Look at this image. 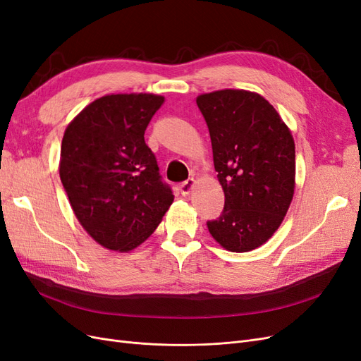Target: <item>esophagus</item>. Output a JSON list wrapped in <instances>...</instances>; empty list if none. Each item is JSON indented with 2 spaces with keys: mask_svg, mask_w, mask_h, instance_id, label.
Instances as JSON below:
<instances>
[{
  "mask_svg": "<svg viewBox=\"0 0 361 361\" xmlns=\"http://www.w3.org/2000/svg\"><path fill=\"white\" fill-rule=\"evenodd\" d=\"M194 185H195L194 178H190V179H187L185 182H182V183L179 185V191H180V194H182V195H188V194L191 192V190H192Z\"/></svg>",
  "mask_w": 361,
  "mask_h": 361,
  "instance_id": "obj_1",
  "label": "esophagus"
}]
</instances>
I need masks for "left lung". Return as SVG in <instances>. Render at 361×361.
I'll use <instances>...</instances> for the list:
<instances>
[{
	"instance_id": "8db88e82",
	"label": "left lung",
	"mask_w": 361,
	"mask_h": 361,
	"mask_svg": "<svg viewBox=\"0 0 361 361\" xmlns=\"http://www.w3.org/2000/svg\"><path fill=\"white\" fill-rule=\"evenodd\" d=\"M197 106L209 129L224 209L207 221L228 251L265 244L285 218L295 188V143L276 108L247 90L200 94Z\"/></svg>"
}]
</instances>
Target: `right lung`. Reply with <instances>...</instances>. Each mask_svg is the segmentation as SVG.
<instances>
[{
  "instance_id": "obj_1",
  "label": "right lung",
  "mask_w": 361,
  "mask_h": 361,
  "mask_svg": "<svg viewBox=\"0 0 361 361\" xmlns=\"http://www.w3.org/2000/svg\"><path fill=\"white\" fill-rule=\"evenodd\" d=\"M162 102V96L150 93L102 96L64 130V191L87 233L108 250L129 251L145 243L173 203L145 141Z\"/></svg>"
}]
</instances>
